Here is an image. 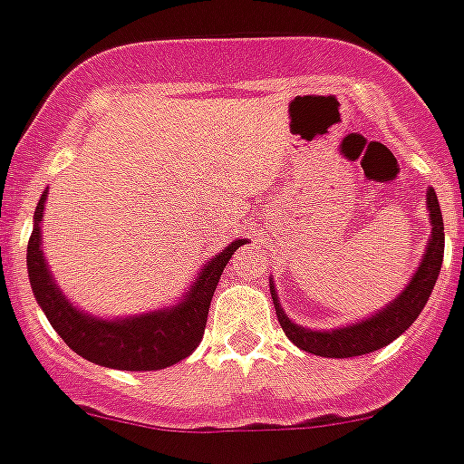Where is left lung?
Instances as JSON below:
<instances>
[{
	"instance_id": "8db88e82",
	"label": "left lung",
	"mask_w": 464,
	"mask_h": 464,
	"mask_svg": "<svg viewBox=\"0 0 464 464\" xmlns=\"http://www.w3.org/2000/svg\"><path fill=\"white\" fill-rule=\"evenodd\" d=\"M426 207L428 214H430V237H428L426 253H423L417 271H414V276L410 277L405 289L396 295L390 305L373 312L367 319L333 330L303 328V325L294 324L285 314L280 301H277V291L271 277L268 282H271L273 305H276L277 321H280L286 337L301 348V351L314 353V355L321 357L364 355V353L378 351V348L387 346L396 337H401L414 324L419 312L423 310L426 301L430 298V291H433L435 282H438L444 259V220L433 187H428L426 191Z\"/></svg>"
}]
</instances>
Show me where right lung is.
<instances>
[{"instance_id":"add662e5","label":"right lung","mask_w":464,"mask_h":464,"mask_svg":"<svg viewBox=\"0 0 464 464\" xmlns=\"http://www.w3.org/2000/svg\"><path fill=\"white\" fill-rule=\"evenodd\" d=\"M45 200L47 191H43L34 211V232L26 246V268L31 291L61 339L83 360L121 372H157L173 367L191 355L205 334L211 295L223 276L225 264L237 248L246 244V239L232 241L223 253L214 255L196 273L193 285L175 305L125 319H102L74 307L52 277L41 237Z\"/></svg>"}]
</instances>
